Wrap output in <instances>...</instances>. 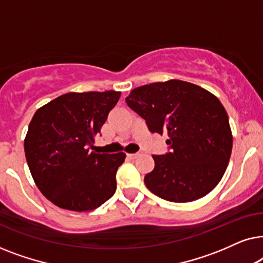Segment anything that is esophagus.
I'll return each instance as SVG.
<instances>
[{"label": "esophagus", "mask_w": 263, "mask_h": 263, "mask_svg": "<svg viewBox=\"0 0 263 263\" xmlns=\"http://www.w3.org/2000/svg\"><path fill=\"white\" fill-rule=\"evenodd\" d=\"M140 156V153H130V154H127L128 158H130V159H136Z\"/></svg>", "instance_id": "esophagus-1"}]
</instances>
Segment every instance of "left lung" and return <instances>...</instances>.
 I'll list each match as a JSON object with an SVG mask.
<instances>
[{
    "label": "left lung",
    "mask_w": 263,
    "mask_h": 263,
    "mask_svg": "<svg viewBox=\"0 0 263 263\" xmlns=\"http://www.w3.org/2000/svg\"><path fill=\"white\" fill-rule=\"evenodd\" d=\"M125 103L151 133H166L168 152L152 156L145 184L171 202H190L212 192L225 174L232 151L229 117L217 97L181 80L133 89Z\"/></svg>",
    "instance_id": "8db88e82"
}]
</instances>
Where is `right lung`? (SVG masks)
<instances>
[{
  "mask_svg": "<svg viewBox=\"0 0 263 263\" xmlns=\"http://www.w3.org/2000/svg\"><path fill=\"white\" fill-rule=\"evenodd\" d=\"M121 92L66 93L35 111L24 147L35 184L64 210L86 212L116 192L124 153L89 152Z\"/></svg>",
  "mask_w": 263,
  "mask_h": 263,
  "instance_id": "right-lung-1",
  "label": "right lung"
}]
</instances>
